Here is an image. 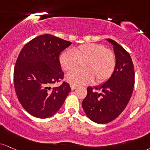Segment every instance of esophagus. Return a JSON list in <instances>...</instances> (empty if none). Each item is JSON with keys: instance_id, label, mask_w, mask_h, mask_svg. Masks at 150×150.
Listing matches in <instances>:
<instances>
[{"instance_id": "obj_1", "label": "esophagus", "mask_w": 150, "mask_h": 150, "mask_svg": "<svg viewBox=\"0 0 150 150\" xmlns=\"http://www.w3.org/2000/svg\"><path fill=\"white\" fill-rule=\"evenodd\" d=\"M70 88H71L72 90H75V89H76L77 87L76 86H74V85H73V84H70Z\"/></svg>"}]
</instances>
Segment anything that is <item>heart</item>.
Instances as JSON below:
<instances>
[{"label": "heart", "instance_id": "1", "mask_svg": "<svg viewBox=\"0 0 150 150\" xmlns=\"http://www.w3.org/2000/svg\"><path fill=\"white\" fill-rule=\"evenodd\" d=\"M59 62L65 71H70L82 64L83 70L72 71L65 76V80L74 86L89 84L95 80L97 84L110 78L116 66L114 52L102 45L87 43L66 50L59 57Z\"/></svg>", "mask_w": 150, "mask_h": 150}]
</instances>
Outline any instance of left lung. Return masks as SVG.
Here are the masks:
<instances>
[{
  "label": "left lung",
  "instance_id": "left-lung-1",
  "mask_svg": "<svg viewBox=\"0 0 150 150\" xmlns=\"http://www.w3.org/2000/svg\"><path fill=\"white\" fill-rule=\"evenodd\" d=\"M113 45L116 66L113 73L104 84L87 88V95L82 105L91 121L107 124L116 119L127 107L132 95L135 72L131 56L112 39H106Z\"/></svg>",
  "mask_w": 150,
  "mask_h": 150
}]
</instances>
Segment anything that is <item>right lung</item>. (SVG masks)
I'll return each mask as SVG.
<instances>
[{"label":"right lung","instance_id":"obj_1","mask_svg":"<svg viewBox=\"0 0 150 150\" xmlns=\"http://www.w3.org/2000/svg\"><path fill=\"white\" fill-rule=\"evenodd\" d=\"M71 44L45 34L25 45L18 56L14 70V89L21 105L33 117L53 116L71 91L67 82L51 87L64 77L59 57Z\"/></svg>","mask_w":150,"mask_h":150}]
</instances>
